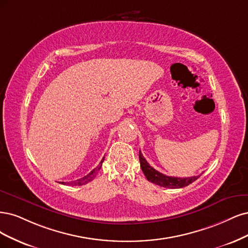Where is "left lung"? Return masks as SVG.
Instances as JSON below:
<instances>
[{
    "label": "left lung",
    "mask_w": 248,
    "mask_h": 248,
    "mask_svg": "<svg viewBox=\"0 0 248 248\" xmlns=\"http://www.w3.org/2000/svg\"><path fill=\"white\" fill-rule=\"evenodd\" d=\"M139 159H140V166L141 169L144 173L145 177L147 178L148 181L155 183L156 186H163V187H168V188H181L187 186L190 183H193L196 181L201 175H198V176H191V177H186V178H180V177H173V176H167V175L156 171L151 167L145 157L143 156L141 154V151H139Z\"/></svg>",
    "instance_id": "obj_1"
}]
</instances>
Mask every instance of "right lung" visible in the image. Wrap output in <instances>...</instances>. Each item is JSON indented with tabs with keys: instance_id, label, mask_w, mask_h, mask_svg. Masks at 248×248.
Returning a JSON list of instances; mask_svg holds the SVG:
<instances>
[{
	"instance_id": "1",
	"label": "right lung",
	"mask_w": 248,
	"mask_h": 248,
	"mask_svg": "<svg viewBox=\"0 0 248 248\" xmlns=\"http://www.w3.org/2000/svg\"><path fill=\"white\" fill-rule=\"evenodd\" d=\"M104 158H105V157H103V159H102L101 163L99 164V166H98L97 168H94V169H93V171H91L89 174L85 175V176H83V177H81V178H79V179H77V180H75V181L62 182V185H70V186H83V185H86V183L91 182V181L95 177V175H97V173L99 172V170L101 169L102 164H103V162H104Z\"/></svg>"
}]
</instances>
